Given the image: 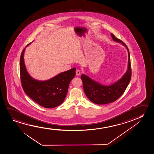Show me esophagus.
<instances>
[{"instance_id":"34e87169","label":"esophagus","mask_w":154,"mask_h":154,"mask_svg":"<svg viewBox=\"0 0 154 154\" xmlns=\"http://www.w3.org/2000/svg\"><path fill=\"white\" fill-rule=\"evenodd\" d=\"M76 75L77 76H79L80 75V71L79 69H77L76 71Z\"/></svg>"}]
</instances>
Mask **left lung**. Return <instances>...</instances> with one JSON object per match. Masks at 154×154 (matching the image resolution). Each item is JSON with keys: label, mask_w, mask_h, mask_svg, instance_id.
I'll list each match as a JSON object with an SVG mask.
<instances>
[{"label": "left lung", "mask_w": 154, "mask_h": 154, "mask_svg": "<svg viewBox=\"0 0 154 154\" xmlns=\"http://www.w3.org/2000/svg\"><path fill=\"white\" fill-rule=\"evenodd\" d=\"M112 39L115 42H119L128 50V65L126 72L120 79L109 86H105L97 82L85 74L81 76L83 82L84 92L89 100L94 103L106 104L114 102L120 98L126 90L131 78V67L130 52L126 44L121 40L116 38L111 33Z\"/></svg>", "instance_id": "obj_1"}]
</instances>
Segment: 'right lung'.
<instances>
[{
  "label": "right lung",
  "mask_w": 154,
  "mask_h": 154,
  "mask_svg": "<svg viewBox=\"0 0 154 154\" xmlns=\"http://www.w3.org/2000/svg\"><path fill=\"white\" fill-rule=\"evenodd\" d=\"M31 43L23 50L20 57L22 88L25 93L40 106L45 108H55L62 104L66 98L69 83L76 75V68L62 72L48 80H36L30 76L24 64V51Z\"/></svg>",
  "instance_id": "obj_1"
}]
</instances>
